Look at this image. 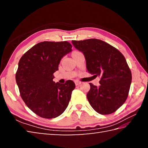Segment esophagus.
<instances>
[{"mask_svg": "<svg viewBox=\"0 0 148 148\" xmlns=\"http://www.w3.org/2000/svg\"><path fill=\"white\" fill-rule=\"evenodd\" d=\"M75 84H76V86H79L81 84V81H75Z\"/></svg>", "mask_w": 148, "mask_h": 148, "instance_id": "esophagus-1", "label": "esophagus"}]
</instances>
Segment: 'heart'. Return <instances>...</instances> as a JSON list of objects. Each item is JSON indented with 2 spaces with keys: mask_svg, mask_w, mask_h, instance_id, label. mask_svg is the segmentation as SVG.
Listing matches in <instances>:
<instances>
[{
  "mask_svg": "<svg viewBox=\"0 0 148 148\" xmlns=\"http://www.w3.org/2000/svg\"><path fill=\"white\" fill-rule=\"evenodd\" d=\"M76 52H79V51H74V53H76Z\"/></svg>",
  "mask_w": 148,
  "mask_h": 148,
  "instance_id": "1",
  "label": "heart"
}]
</instances>
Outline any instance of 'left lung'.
I'll return each instance as SVG.
<instances>
[{"instance_id":"left-lung-1","label":"left lung","mask_w":148,"mask_h":148,"mask_svg":"<svg viewBox=\"0 0 148 148\" xmlns=\"http://www.w3.org/2000/svg\"><path fill=\"white\" fill-rule=\"evenodd\" d=\"M72 42L83 53L88 72L100 77L99 87L90 83L86 95L90 104L100 114L115 112L126 101L130 90L132 73L126 59L118 49L101 40Z\"/></svg>"}]
</instances>
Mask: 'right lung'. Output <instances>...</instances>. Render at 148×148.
Wrapping results in <instances>:
<instances>
[{"instance_id": "right-lung-1", "label": "right lung", "mask_w": 148, "mask_h": 148, "mask_svg": "<svg viewBox=\"0 0 148 148\" xmlns=\"http://www.w3.org/2000/svg\"><path fill=\"white\" fill-rule=\"evenodd\" d=\"M72 47L67 41L40 42L19 61L16 81L20 96L40 117L56 118L67 108L75 83L71 80L55 83L53 79L62 58L72 51Z\"/></svg>"}]
</instances>
